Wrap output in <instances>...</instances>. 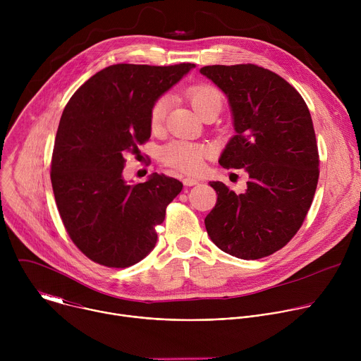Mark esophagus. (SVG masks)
<instances>
[{
    "mask_svg": "<svg viewBox=\"0 0 361 361\" xmlns=\"http://www.w3.org/2000/svg\"><path fill=\"white\" fill-rule=\"evenodd\" d=\"M183 184L187 185V187H191V185L198 184V180H197V178H192V177H185V178H183Z\"/></svg>",
    "mask_w": 361,
    "mask_h": 361,
    "instance_id": "esophagus-1",
    "label": "esophagus"
}]
</instances>
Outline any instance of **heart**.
Listing matches in <instances>:
<instances>
[{
  "label": "heart",
  "mask_w": 361,
  "mask_h": 361,
  "mask_svg": "<svg viewBox=\"0 0 361 361\" xmlns=\"http://www.w3.org/2000/svg\"><path fill=\"white\" fill-rule=\"evenodd\" d=\"M185 98L191 104L192 110L201 118L212 111L220 113L224 95L223 92L207 82H198L190 85L185 90ZM167 116V101L164 98L154 102L149 110V127L152 131L161 130ZM209 148L201 144H194L188 141H173L161 149V160L164 164L187 173H200L204 167V160L209 156Z\"/></svg>",
  "instance_id": "obj_1"
}]
</instances>
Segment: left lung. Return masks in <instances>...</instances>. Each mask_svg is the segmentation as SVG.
<instances>
[{
    "mask_svg": "<svg viewBox=\"0 0 361 361\" xmlns=\"http://www.w3.org/2000/svg\"><path fill=\"white\" fill-rule=\"evenodd\" d=\"M228 98L235 135L220 166L244 169L247 190L235 194L220 181L214 209L204 220L212 241L243 260L283 248L301 227L319 181V148L302 97L276 73L254 64L200 70Z\"/></svg>",
    "mask_w": 361,
    "mask_h": 361,
    "instance_id": "left-lung-1",
    "label": "left lung"
}]
</instances>
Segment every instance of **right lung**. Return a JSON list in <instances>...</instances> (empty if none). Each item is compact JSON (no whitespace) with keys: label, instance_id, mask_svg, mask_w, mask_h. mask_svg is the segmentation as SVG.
I'll return each instance as SVG.
<instances>
[{"label":"right lung","instance_id":"right-lung-1","mask_svg":"<svg viewBox=\"0 0 361 361\" xmlns=\"http://www.w3.org/2000/svg\"><path fill=\"white\" fill-rule=\"evenodd\" d=\"M194 67L110 66L87 80L66 106L51 184L70 238L94 263L126 269L156 247V227L183 184L157 173L128 184L124 157L148 141L154 102Z\"/></svg>","mask_w":361,"mask_h":361}]
</instances>
